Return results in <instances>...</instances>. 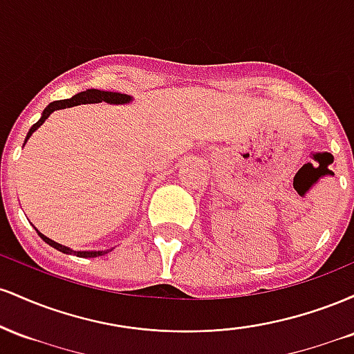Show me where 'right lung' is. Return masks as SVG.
<instances>
[{
	"label": "right lung",
	"instance_id": "add662e5",
	"mask_svg": "<svg viewBox=\"0 0 354 354\" xmlns=\"http://www.w3.org/2000/svg\"><path fill=\"white\" fill-rule=\"evenodd\" d=\"M131 100H133L131 96H129V95H121V93L100 91V89H86V91H81V93H78V95L73 96V98H70V100L53 101V103H50L46 108H44L41 118H39V120L36 121L33 126H31L30 131H28V135H26V140H24V143H26V141L30 140V136L33 135L36 129H38L39 126H41L44 121L48 120V116H50L53 111H56V109L71 108V106H76V104H81V103H83V104H86V103H101V101H104V103H109V104H126V103H129V101H131ZM36 231H38V230H36ZM38 234H39V236H41V239H43L44 243H48V245L55 248V250L61 251V253L76 254V256H80V258H96V256H103V254L109 253V250H104V251H73L71 248L63 246V245H59V243H56V241H53V239L46 238L43 233H39V231H38Z\"/></svg>",
	"mask_w": 354,
	"mask_h": 354
}]
</instances>
